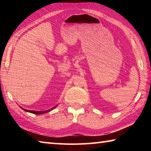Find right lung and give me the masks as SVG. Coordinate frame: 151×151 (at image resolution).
Wrapping results in <instances>:
<instances>
[{"label":"right lung","mask_w":151,"mask_h":151,"mask_svg":"<svg viewBox=\"0 0 151 151\" xmlns=\"http://www.w3.org/2000/svg\"><path fill=\"white\" fill-rule=\"evenodd\" d=\"M56 106L53 107V108H52L51 109H49V110H47V111H29V110H27V109H24L23 108H22V107H20L22 109H23L24 111L26 112H31V113H33V114H43V113H45V112H48L50 111L51 110H52L53 109H55Z\"/></svg>","instance_id":"right-lung-1"}]
</instances>
